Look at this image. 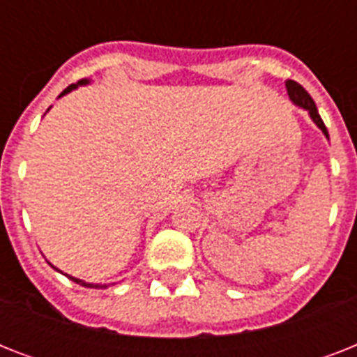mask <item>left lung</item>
Returning <instances> with one entry per match:
<instances>
[{"mask_svg":"<svg viewBox=\"0 0 357 357\" xmlns=\"http://www.w3.org/2000/svg\"><path fill=\"white\" fill-rule=\"evenodd\" d=\"M285 86H287V94H289V98H291V102H293L294 105H298V107L305 109V111L310 113L311 120H313V122L319 126V129H321L322 133L326 135V139H330L326 126H324V122H322V119H321V114H319V111H317L315 102H313V98L307 94V91H305L304 86L293 79L285 81Z\"/></svg>","mask_w":357,"mask_h":357,"instance_id":"obj_1","label":"left lung"}]
</instances>
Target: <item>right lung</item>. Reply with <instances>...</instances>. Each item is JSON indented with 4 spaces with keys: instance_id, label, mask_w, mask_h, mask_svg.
I'll use <instances>...</instances> for the list:
<instances>
[{
    "instance_id": "add662e5",
    "label": "right lung",
    "mask_w": 357,
    "mask_h": 357,
    "mask_svg": "<svg viewBox=\"0 0 357 357\" xmlns=\"http://www.w3.org/2000/svg\"><path fill=\"white\" fill-rule=\"evenodd\" d=\"M86 83H89V79H81V81H77V83H74V85L66 86V89H64V91L61 92V94H59V98L64 96V94H68V92H72V91H74V89H77V86H79V85H86ZM50 265H52V263H50ZM53 268H55V266H53ZM55 271H59V268H55ZM59 272H61V271H59ZM64 276H68V274H64ZM68 278H70V280H72V282L77 283V285H83V287H94V289L107 287V285H98V283H96V285H94V283H86V282H83V280H79V278H74V276H68Z\"/></svg>"
}]
</instances>
